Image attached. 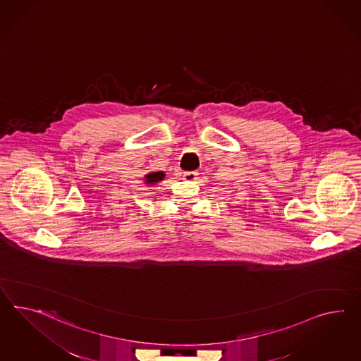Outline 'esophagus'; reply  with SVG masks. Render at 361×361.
<instances>
[{
  "label": "esophagus",
  "mask_w": 361,
  "mask_h": 361,
  "mask_svg": "<svg viewBox=\"0 0 361 361\" xmlns=\"http://www.w3.org/2000/svg\"><path fill=\"white\" fill-rule=\"evenodd\" d=\"M196 178H197L196 171H185V173H183V179L187 182H192Z\"/></svg>",
  "instance_id": "esophagus-1"
}]
</instances>
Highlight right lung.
Here are the masks:
<instances>
[{
    "instance_id": "obj_1",
    "label": "right lung",
    "mask_w": 361,
    "mask_h": 361,
    "mask_svg": "<svg viewBox=\"0 0 361 361\" xmlns=\"http://www.w3.org/2000/svg\"><path fill=\"white\" fill-rule=\"evenodd\" d=\"M165 178V174H164V171H156V173H149L145 176V183L147 185H154V183H157L159 180H162Z\"/></svg>"
}]
</instances>
